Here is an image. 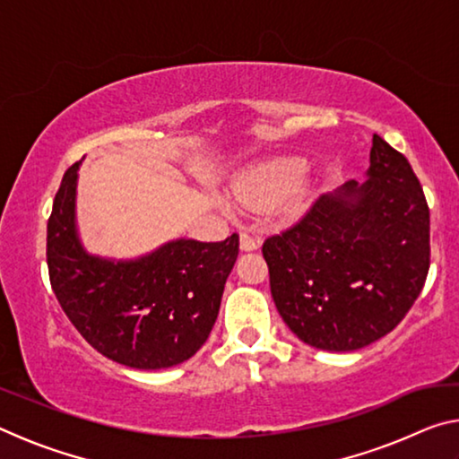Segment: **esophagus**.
Returning a JSON list of instances; mask_svg holds the SVG:
<instances>
[{"instance_id":"34e87169","label":"esophagus","mask_w":459,"mask_h":459,"mask_svg":"<svg viewBox=\"0 0 459 459\" xmlns=\"http://www.w3.org/2000/svg\"><path fill=\"white\" fill-rule=\"evenodd\" d=\"M240 251H257L259 248V238L251 237L248 232H240Z\"/></svg>"}]
</instances>
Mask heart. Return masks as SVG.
<instances>
[{"mask_svg": "<svg viewBox=\"0 0 459 459\" xmlns=\"http://www.w3.org/2000/svg\"><path fill=\"white\" fill-rule=\"evenodd\" d=\"M307 164L299 155H277L248 168L240 174L232 190L240 206L253 212H265L273 206L279 211L298 216L307 208L312 188L304 178ZM224 208H229L224 204Z\"/></svg>", "mask_w": 459, "mask_h": 459, "instance_id": "obj_1", "label": "heart"}]
</instances>
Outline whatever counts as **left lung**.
<instances>
[{"label": "left lung", "instance_id": "left-lung-1", "mask_svg": "<svg viewBox=\"0 0 459 459\" xmlns=\"http://www.w3.org/2000/svg\"><path fill=\"white\" fill-rule=\"evenodd\" d=\"M271 295L295 336L328 352L386 336L429 271V208L407 158L372 137L367 180L316 202L263 245Z\"/></svg>", "mask_w": 459, "mask_h": 459}]
</instances>
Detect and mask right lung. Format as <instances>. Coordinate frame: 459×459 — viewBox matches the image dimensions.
Listing matches in <instances>:
<instances>
[{
    "label": "right lung",
    "mask_w": 459,
    "mask_h": 459,
    "mask_svg": "<svg viewBox=\"0 0 459 459\" xmlns=\"http://www.w3.org/2000/svg\"><path fill=\"white\" fill-rule=\"evenodd\" d=\"M81 164L62 178L46 238L62 309L97 352L126 367L160 370L192 359L219 316L238 235L221 243L174 238L135 259L92 255L76 224Z\"/></svg>",
    "instance_id": "1"
}]
</instances>
